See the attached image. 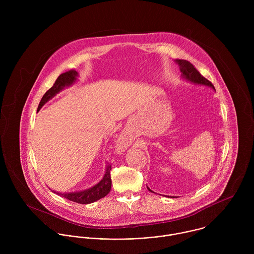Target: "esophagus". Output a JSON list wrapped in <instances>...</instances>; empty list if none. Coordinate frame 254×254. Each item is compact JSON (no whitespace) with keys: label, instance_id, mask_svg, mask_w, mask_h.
I'll return each instance as SVG.
<instances>
[{"label":"esophagus","instance_id":"1","mask_svg":"<svg viewBox=\"0 0 254 254\" xmlns=\"http://www.w3.org/2000/svg\"><path fill=\"white\" fill-rule=\"evenodd\" d=\"M127 146H129V141H128V138L126 135L122 134L119 139L117 140V148L120 150V151H124Z\"/></svg>","mask_w":254,"mask_h":254}]
</instances>
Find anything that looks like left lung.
<instances>
[{"label": "left lung", "mask_w": 254, "mask_h": 254, "mask_svg": "<svg viewBox=\"0 0 254 254\" xmlns=\"http://www.w3.org/2000/svg\"><path fill=\"white\" fill-rule=\"evenodd\" d=\"M176 62L180 65V70H181L182 75L185 79H187L192 83H195V84H202V85L209 86L215 90L213 84L209 80H207L205 77H203L190 62H188L186 60H177ZM147 189H148V190L151 191V190H149V188H147Z\"/></svg>", "instance_id": "8db88e82"}]
</instances>
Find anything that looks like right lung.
<instances>
[{"instance_id": "right-lung-1", "label": "right lung", "mask_w": 254, "mask_h": 254, "mask_svg": "<svg viewBox=\"0 0 254 254\" xmlns=\"http://www.w3.org/2000/svg\"><path fill=\"white\" fill-rule=\"evenodd\" d=\"M77 75H78V73L76 72L75 70H73V69L61 74L58 77V79L56 80V82L54 83L53 87L50 88L45 93L43 98L41 99V102L38 106L37 111H39L40 109L50 99H52L56 94H58L65 86H68V85L72 84L73 82L76 80ZM110 170H111V164H108L104 178L99 182L97 185H95L94 187H92L90 189H87V190H81V191L68 192V193H61V192H57V191H55V192L57 194L64 197V198H67L68 200H71V201L77 202V203H81V204H88V203L97 201V200L103 198L104 196H106L110 191V189H111Z\"/></svg>"}]
</instances>
